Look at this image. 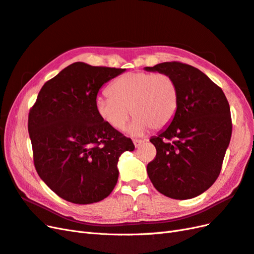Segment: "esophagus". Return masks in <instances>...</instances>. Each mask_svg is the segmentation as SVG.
Segmentation results:
<instances>
[{
  "label": "esophagus",
  "instance_id": "obj_1",
  "mask_svg": "<svg viewBox=\"0 0 254 254\" xmlns=\"http://www.w3.org/2000/svg\"><path fill=\"white\" fill-rule=\"evenodd\" d=\"M133 142H134V144H135V147H136V148H139L144 141H143V140H140V139H134V140H133Z\"/></svg>",
  "mask_w": 254,
  "mask_h": 254
}]
</instances>
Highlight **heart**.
Here are the masks:
<instances>
[{"mask_svg":"<svg viewBox=\"0 0 254 254\" xmlns=\"http://www.w3.org/2000/svg\"><path fill=\"white\" fill-rule=\"evenodd\" d=\"M108 92L96 99L99 117L114 128L121 129L132 115L127 131L143 134L148 128L168 127L179 108V88L175 79L165 73L127 72L116 78Z\"/></svg>","mask_w":254,"mask_h":254,"instance_id":"1","label":"heart"}]
</instances>
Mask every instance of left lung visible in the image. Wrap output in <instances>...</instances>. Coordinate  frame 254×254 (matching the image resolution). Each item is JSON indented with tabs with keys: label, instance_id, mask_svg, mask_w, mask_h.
<instances>
[{
	"label": "left lung",
	"instance_id": "left-lung-1",
	"mask_svg": "<svg viewBox=\"0 0 254 254\" xmlns=\"http://www.w3.org/2000/svg\"><path fill=\"white\" fill-rule=\"evenodd\" d=\"M144 70L170 75L179 88L175 118L150 139L156 157L147 166L148 176L166 197H197L218 178L229 147L232 121L228 100L220 87L190 64L162 63Z\"/></svg>",
	"mask_w": 254,
	"mask_h": 254
}]
</instances>
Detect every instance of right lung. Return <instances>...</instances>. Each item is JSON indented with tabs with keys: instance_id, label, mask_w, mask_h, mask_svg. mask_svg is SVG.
Masks as SVG:
<instances>
[{
	"instance_id": "obj_1",
	"label": "right lung",
	"mask_w": 254,
	"mask_h": 254,
	"mask_svg": "<svg viewBox=\"0 0 254 254\" xmlns=\"http://www.w3.org/2000/svg\"><path fill=\"white\" fill-rule=\"evenodd\" d=\"M125 71L72 64L42 86L28 114L35 168L64 200L91 204L110 195L120 155L135 149L95 106L101 87Z\"/></svg>"
}]
</instances>
